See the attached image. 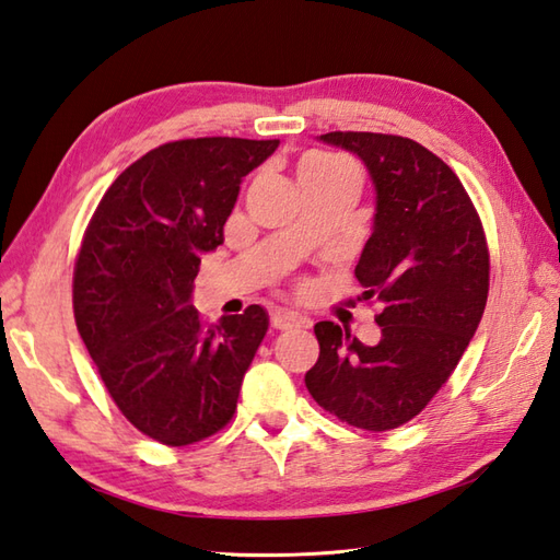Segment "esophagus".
I'll list each match as a JSON object with an SVG mask.
<instances>
[{
    "label": "esophagus",
    "instance_id": "esophagus-1",
    "mask_svg": "<svg viewBox=\"0 0 560 560\" xmlns=\"http://www.w3.org/2000/svg\"><path fill=\"white\" fill-rule=\"evenodd\" d=\"M271 325L277 329H293V327L307 325V319L301 313L287 311V307H279V311L271 313Z\"/></svg>",
    "mask_w": 560,
    "mask_h": 560
}]
</instances>
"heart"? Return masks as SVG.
Masks as SVG:
<instances>
[{
  "label": "heart",
  "instance_id": "b5f03b06",
  "mask_svg": "<svg viewBox=\"0 0 560 560\" xmlns=\"http://www.w3.org/2000/svg\"><path fill=\"white\" fill-rule=\"evenodd\" d=\"M341 171H349V165L329 156V153H311V156H305L299 165V177H305V175H335V173H341Z\"/></svg>",
  "mask_w": 560,
  "mask_h": 560
}]
</instances>
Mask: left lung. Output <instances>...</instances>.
Segmentation results:
<instances>
[{
    "label": "left lung",
    "instance_id": "left-lung-1",
    "mask_svg": "<svg viewBox=\"0 0 560 560\" xmlns=\"http://www.w3.org/2000/svg\"><path fill=\"white\" fill-rule=\"evenodd\" d=\"M355 153L375 187L373 235L355 265L365 299L383 303L375 347L317 323L319 359L305 387L325 411L363 431L411 421L447 383L489 299V247L467 189L419 141L329 132Z\"/></svg>",
    "mask_w": 560,
    "mask_h": 560
}]
</instances>
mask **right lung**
<instances>
[{"label":"right lung","instance_id":"add662e5","mask_svg":"<svg viewBox=\"0 0 560 560\" xmlns=\"http://www.w3.org/2000/svg\"><path fill=\"white\" fill-rule=\"evenodd\" d=\"M279 139H180L149 151L108 187L74 267V319L117 409L141 433L183 447L233 419L267 335L265 307L205 325L189 305L201 255L223 243L243 177Z\"/></svg>","mask_w":560,"mask_h":560}]
</instances>
